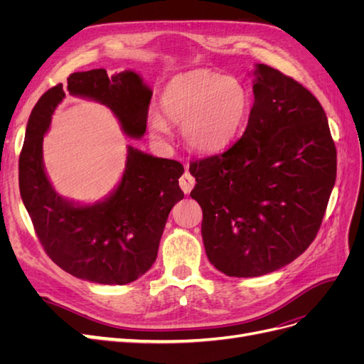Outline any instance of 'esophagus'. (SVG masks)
<instances>
[{
  "label": "esophagus",
  "instance_id": "1",
  "mask_svg": "<svg viewBox=\"0 0 364 364\" xmlns=\"http://www.w3.org/2000/svg\"><path fill=\"white\" fill-rule=\"evenodd\" d=\"M179 185H181V188H182V191H183L185 194H190L191 190L194 188V185H196V179L193 178L191 173L185 171V173L182 174V178L179 179Z\"/></svg>",
  "mask_w": 364,
  "mask_h": 364
}]
</instances>
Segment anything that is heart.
Wrapping results in <instances>:
<instances>
[{
  "label": "heart",
  "mask_w": 364,
  "mask_h": 364,
  "mask_svg": "<svg viewBox=\"0 0 364 364\" xmlns=\"http://www.w3.org/2000/svg\"><path fill=\"white\" fill-rule=\"evenodd\" d=\"M161 115L149 119L153 135H170L167 123L182 126L186 144L200 153L228 147L243 127L250 98L246 86L234 77L206 70L174 75L159 95Z\"/></svg>",
  "instance_id": "1"
}]
</instances>
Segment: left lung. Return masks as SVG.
I'll list each match as a JSON object with an SVG mask.
<instances>
[{"label":"left lung","mask_w":364,"mask_h":364,"mask_svg":"<svg viewBox=\"0 0 364 364\" xmlns=\"http://www.w3.org/2000/svg\"><path fill=\"white\" fill-rule=\"evenodd\" d=\"M253 75L243 136L190 165L208 259L235 278L267 274L302 255L322 225L337 173L317 98L267 65L257 63Z\"/></svg>","instance_id":"1"}]
</instances>
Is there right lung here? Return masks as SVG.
<instances>
[{"mask_svg": "<svg viewBox=\"0 0 364 364\" xmlns=\"http://www.w3.org/2000/svg\"><path fill=\"white\" fill-rule=\"evenodd\" d=\"M65 92L107 106L124 135L141 138L151 91L130 70L111 77L103 68L74 73L67 87H51L33 107L19 156L21 199L47 255L83 281L134 282L156 261L168 214L183 199V167L127 146L126 168L112 193L92 205L65 199L51 185L42 158L43 135Z\"/></svg>", "mask_w": 364, "mask_h": 364, "instance_id": "1", "label": "right lung"}]
</instances>
